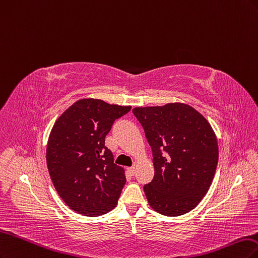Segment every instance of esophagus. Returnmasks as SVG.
I'll return each mask as SVG.
<instances>
[{"mask_svg": "<svg viewBox=\"0 0 258 258\" xmlns=\"http://www.w3.org/2000/svg\"><path fill=\"white\" fill-rule=\"evenodd\" d=\"M127 170H128V172H130L131 174H134V173L136 172V167H135V166H132V167L127 168Z\"/></svg>", "mask_w": 258, "mask_h": 258, "instance_id": "esophagus-1", "label": "esophagus"}]
</instances>
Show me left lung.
I'll return each mask as SVG.
<instances>
[{
    "mask_svg": "<svg viewBox=\"0 0 258 258\" xmlns=\"http://www.w3.org/2000/svg\"><path fill=\"white\" fill-rule=\"evenodd\" d=\"M133 113L152 149L154 178L144 186L149 206L166 217L193 210L209 190L219 161L210 123L183 103L136 107Z\"/></svg>",
    "mask_w": 258,
    "mask_h": 258,
    "instance_id": "left-lung-1",
    "label": "left lung"
}]
</instances>
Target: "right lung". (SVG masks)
<instances>
[{
	"label": "right lung",
	"instance_id": "add662e5",
	"mask_svg": "<svg viewBox=\"0 0 258 258\" xmlns=\"http://www.w3.org/2000/svg\"><path fill=\"white\" fill-rule=\"evenodd\" d=\"M131 108L82 98L53 124L46 150L48 171L57 194L75 212L98 217L117 206L125 170L113 163L105 137Z\"/></svg>",
	"mask_w": 258,
	"mask_h": 258
}]
</instances>
